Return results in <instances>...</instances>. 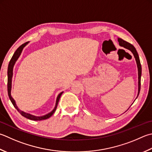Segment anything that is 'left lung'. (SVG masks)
Returning a JSON list of instances; mask_svg holds the SVG:
<instances>
[{"label":"left lung","mask_w":152,"mask_h":152,"mask_svg":"<svg viewBox=\"0 0 152 152\" xmlns=\"http://www.w3.org/2000/svg\"><path fill=\"white\" fill-rule=\"evenodd\" d=\"M118 41L119 42L120 46L123 47H124V48L130 50V51L132 53V54L134 55V58L136 59V64H137V66H138V96H137V97H138V95L140 94V91L141 75H142V66H141L140 61L138 54L137 51H136L135 47H134L132 44L126 42V41H124L123 39H121V38H118Z\"/></svg>","instance_id":"obj_1"}]
</instances>
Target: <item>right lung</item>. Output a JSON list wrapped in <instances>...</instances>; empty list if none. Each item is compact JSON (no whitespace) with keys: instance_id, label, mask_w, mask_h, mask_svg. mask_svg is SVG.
<instances>
[{"instance_id":"obj_1","label":"right lung","mask_w":152,"mask_h":152,"mask_svg":"<svg viewBox=\"0 0 152 152\" xmlns=\"http://www.w3.org/2000/svg\"><path fill=\"white\" fill-rule=\"evenodd\" d=\"M29 42H26L25 43L22 44V45H20L18 48L16 49V51L14 53V55L12 56V57L10 59V62L8 64V97L10 98V99L12 103L13 104V105L15 108L17 109V111H18L22 115L23 117H24L30 120H33V121H41V120H45L47 119V118H49V117H51L53 115V114L56 111V107H57L58 103L59 102V99H60V97L61 96V95L63 93V91L61 92L58 94V96L56 97V104H55V108L53 109V110L52 111H50V113H49L48 114H47L45 115H43V116H40V117H37V116H34L32 115L31 114L23 112L22 111H21L20 109H19V108L18 107L16 104V102H15L14 99L12 98L11 96V89H12V76H13V68L15 63H16V61L18 60V58H19V56H20L21 53H22V51L23 49L24 48V47L28 44Z\"/></svg>"}]
</instances>
